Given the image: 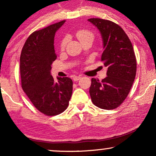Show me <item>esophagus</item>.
Listing matches in <instances>:
<instances>
[{
  "mask_svg": "<svg viewBox=\"0 0 156 156\" xmlns=\"http://www.w3.org/2000/svg\"><path fill=\"white\" fill-rule=\"evenodd\" d=\"M80 79H81L80 76H73V80L74 81V82H76V81L80 80Z\"/></svg>",
  "mask_w": 156,
  "mask_h": 156,
  "instance_id": "esophagus-1",
  "label": "esophagus"
}]
</instances>
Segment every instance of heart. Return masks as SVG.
Returning <instances> with one entry per match:
<instances>
[{"label": "heart", "mask_w": 156, "mask_h": 156, "mask_svg": "<svg viewBox=\"0 0 156 156\" xmlns=\"http://www.w3.org/2000/svg\"><path fill=\"white\" fill-rule=\"evenodd\" d=\"M76 37L78 38V40L80 41H82L85 39H88V38H91V39H94V34L91 33V32L87 30H78L76 33ZM67 38L65 37L62 40L61 44H60V48L61 49H63L65 48L66 44H67Z\"/></svg>", "instance_id": "heart-1"}]
</instances>
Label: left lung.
<instances>
[{"instance_id":"obj_1","label":"left lung","mask_w":156,"mask_h":156,"mask_svg":"<svg viewBox=\"0 0 156 156\" xmlns=\"http://www.w3.org/2000/svg\"><path fill=\"white\" fill-rule=\"evenodd\" d=\"M101 33L104 51L101 60L107 68L101 82L91 79L89 88L91 101L103 109L120 106L131 90L136 74V59L133 45L119 25L101 18L88 19Z\"/></svg>"}]
</instances>
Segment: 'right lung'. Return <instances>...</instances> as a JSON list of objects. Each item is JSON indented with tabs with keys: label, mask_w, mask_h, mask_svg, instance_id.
<instances>
[{
	"label": "right lung",
	"mask_w": 156,
	"mask_h": 156,
	"mask_svg": "<svg viewBox=\"0 0 156 156\" xmlns=\"http://www.w3.org/2000/svg\"><path fill=\"white\" fill-rule=\"evenodd\" d=\"M65 20L33 32L25 42L20 58L21 85L35 107L47 116L65 111L72 97L73 82L69 77L51 75V65L57 58L55 33Z\"/></svg>",
	"instance_id": "obj_1"
}]
</instances>
